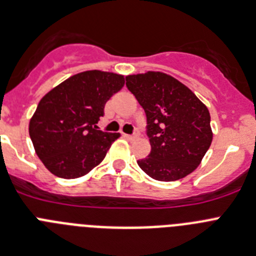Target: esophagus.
Returning a JSON list of instances; mask_svg holds the SVG:
<instances>
[{
  "label": "esophagus",
  "instance_id": "34e87169",
  "mask_svg": "<svg viewBox=\"0 0 256 256\" xmlns=\"http://www.w3.org/2000/svg\"><path fill=\"white\" fill-rule=\"evenodd\" d=\"M125 138L128 140H136L138 138H139V135H138V134H134V135H125Z\"/></svg>",
  "mask_w": 256,
  "mask_h": 256
}]
</instances>
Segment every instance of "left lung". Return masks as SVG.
<instances>
[{
	"mask_svg": "<svg viewBox=\"0 0 256 256\" xmlns=\"http://www.w3.org/2000/svg\"><path fill=\"white\" fill-rule=\"evenodd\" d=\"M126 86L146 114L152 150L138 160L158 181H176L194 172L213 139L208 108L182 82L160 71L126 76Z\"/></svg>",
	"mask_w": 256,
	"mask_h": 256,
	"instance_id": "left-lung-1",
	"label": "left lung"
}]
</instances>
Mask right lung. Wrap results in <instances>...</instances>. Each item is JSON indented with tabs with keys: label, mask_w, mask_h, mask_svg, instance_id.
I'll list each match as a JSON object with an SVG mask.
<instances>
[{
	"label": "right lung",
	"mask_w": 256,
	"mask_h": 256,
	"mask_svg": "<svg viewBox=\"0 0 256 256\" xmlns=\"http://www.w3.org/2000/svg\"><path fill=\"white\" fill-rule=\"evenodd\" d=\"M125 85L124 75L90 70L48 92L29 122L36 156L50 174L78 178L104 160L117 132L98 130L107 100Z\"/></svg>",
	"instance_id": "obj_1"
}]
</instances>
